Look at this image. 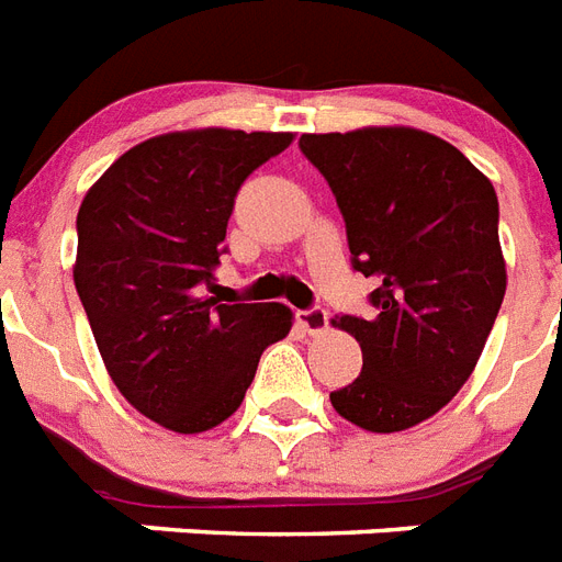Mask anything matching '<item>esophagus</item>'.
<instances>
[{
    "instance_id": "1",
    "label": "esophagus",
    "mask_w": 562,
    "mask_h": 562,
    "mask_svg": "<svg viewBox=\"0 0 562 562\" xmlns=\"http://www.w3.org/2000/svg\"><path fill=\"white\" fill-rule=\"evenodd\" d=\"M295 318H299V325H302L310 336L325 334V330H327V322H330V316H327V310H325V307L299 310V313H295Z\"/></svg>"
}]
</instances>
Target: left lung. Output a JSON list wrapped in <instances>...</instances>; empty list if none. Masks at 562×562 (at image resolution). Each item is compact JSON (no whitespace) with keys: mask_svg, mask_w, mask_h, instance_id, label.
<instances>
[{"mask_svg":"<svg viewBox=\"0 0 562 562\" xmlns=\"http://www.w3.org/2000/svg\"><path fill=\"white\" fill-rule=\"evenodd\" d=\"M345 217L351 263L376 290L374 316H339L362 371L330 392L345 420L401 432L459 394L505 299L499 200L491 179L443 138L412 127L307 133Z\"/></svg>","mask_w":562,"mask_h":562,"instance_id":"8db88e82","label":"left lung"}]
</instances>
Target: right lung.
I'll return each mask as SVG.
<instances>
[{"label":"right lung","instance_id":"add662e5","mask_svg":"<svg viewBox=\"0 0 562 562\" xmlns=\"http://www.w3.org/2000/svg\"><path fill=\"white\" fill-rule=\"evenodd\" d=\"M293 133L182 130L112 161L78 211L75 286L119 392L194 435L244 403L260 353L284 339V304H220L214 267L246 177Z\"/></svg>","mask_w":562,"mask_h":562}]
</instances>
